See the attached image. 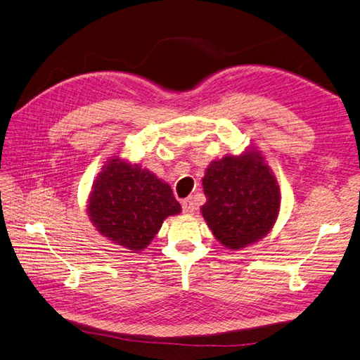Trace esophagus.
Returning <instances> with one entry per match:
<instances>
[{"label": "esophagus", "mask_w": 360, "mask_h": 360, "mask_svg": "<svg viewBox=\"0 0 360 360\" xmlns=\"http://www.w3.org/2000/svg\"><path fill=\"white\" fill-rule=\"evenodd\" d=\"M181 204H182V212H184V213H186V214H193V212H195V204H193V200H191V198L184 199Z\"/></svg>", "instance_id": "esophagus-1"}]
</instances>
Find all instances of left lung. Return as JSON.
<instances>
[{"mask_svg":"<svg viewBox=\"0 0 360 360\" xmlns=\"http://www.w3.org/2000/svg\"><path fill=\"white\" fill-rule=\"evenodd\" d=\"M202 186L207 202L200 213L224 247L239 250L257 242L269 235L278 219V181L256 148L213 161Z\"/></svg>","mask_w":360,"mask_h":360,"instance_id":"obj_1","label":"left lung"}]
</instances>
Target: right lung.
I'll return each instance as SVG.
<instances>
[{
  "mask_svg": "<svg viewBox=\"0 0 360 360\" xmlns=\"http://www.w3.org/2000/svg\"><path fill=\"white\" fill-rule=\"evenodd\" d=\"M181 213L167 182L120 158L103 167L91 187L87 214L103 236L131 253L144 250L165 218Z\"/></svg>",
  "mask_w": 360,
  "mask_h": 360,
  "instance_id": "right-lung-1",
  "label": "right lung"
}]
</instances>
